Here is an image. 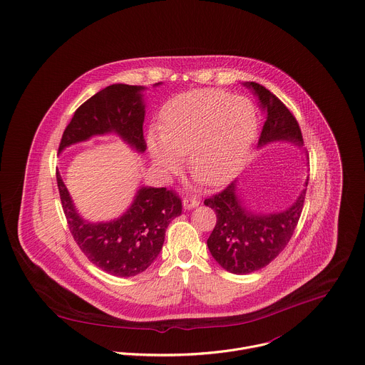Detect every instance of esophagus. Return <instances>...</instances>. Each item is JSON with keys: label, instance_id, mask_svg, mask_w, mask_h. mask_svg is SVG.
Masks as SVG:
<instances>
[{"label": "esophagus", "instance_id": "1", "mask_svg": "<svg viewBox=\"0 0 365 365\" xmlns=\"http://www.w3.org/2000/svg\"><path fill=\"white\" fill-rule=\"evenodd\" d=\"M199 206V200L196 197H185L183 199V207L186 210H190V209H195Z\"/></svg>", "mask_w": 365, "mask_h": 365}]
</instances>
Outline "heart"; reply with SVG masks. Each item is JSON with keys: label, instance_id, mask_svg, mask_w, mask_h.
I'll return each instance as SVG.
<instances>
[{"label": "heart", "instance_id": "b5f03b06", "mask_svg": "<svg viewBox=\"0 0 365 365\" xmlns=\"http://www.w3.org/2000/svg\"><path fill=\"white\" fill-rule=\"evenodd\" d=\"M256 130V110L249 99L217 89L190 91L162 108L159 136H148V150L160 172H175L179 158L187 156L196 178L219 186L240 169Z\"/></svg>", "mask_w": 365, "mask_h": 365}]
</instances>
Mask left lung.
Returning <instances> with one entry per match:
<instances>
[{
    "mask_svg": "<svg viewBox=\"0 0 365 365\" xmlns=\"http://www.w3.org/2000/svg\"><path fill=\"white\" fill-rule=\"evenodd\" d=\"M245 86L255 92L266 113L259 148L277 140L303 146L300 126L287 106L260 83L246 82ZM307 185L309 175L296 202L286 210L276 213L249 210L239 196L237 180L206 199L205 205L212 207L217 217L207 239L213 259L225 270L235 274H249L266 267L290 242L303 210Z\"/></svg>",
    "mask_w": 365,
    "mask_h": 365,
    "instance_id": "obj_1",
    "label": "left lung"
}]
</instances>
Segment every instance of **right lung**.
<instances>
[{"mask_svg": "<svg viewBox=\"0 0 365 365\" xmlns=\"http://www.w3.org/2000/svg\"><path fill=\"white\" fill-rule=\"evenodd\" d=\"M143 91L145 86L113 83L95 93L75 110L58 152L105 133H116L136 152H145ZM56 183L73 240L91 263L116 277L145 272L159 256L169 223L182 213V200L176 193L166 187L142 186L122 216L91 223L75 209L59 172Z\"/></svg>", "mask_w": 365, "mask_h": 365, "instance_id": "1", "label": "right lung"}]
</instances>
